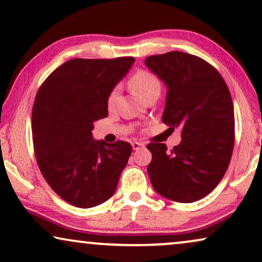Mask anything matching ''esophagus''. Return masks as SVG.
I'll return each instance as SVG.
<instances>
[{
  "label": "esophagus",
  "instance_id": "obj_1",
  "mask_svg": "<svg viewBox=\"0 0 262 262\" xmlns=\"http://www.w3.org/2000/svg\"><path fill=\"white\" fill-rule=\"evenodd\" d=\"M142 146H144V144L141 142H132V148H134V150H138L139 148H142Z\"/></svg>",
  "mask_w": 262,
  "mask_h": 262
}]
</instances>
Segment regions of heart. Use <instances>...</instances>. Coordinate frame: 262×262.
<instances>
[{
	"instance_id": "heart-1",
	"label": "heart",
	"mask_w": 262,
	"mask_h": 262,
	"mask_svg": "<svg viewBox=\"0 0 262 262\" xmlns=\"http://www.w3.org/2000/svg\"><path fill=\"white\" fill-rule=\"evenodd\" d=\"M128 85L142 99H145V96H148L150 93L156 91V89H161L160 80L156 77V75L146 70L136 71L128 80ZM118 95H119V88L114 87L107 96L108 108H112L116 105Z\"/></svg>"
}]
</instances>
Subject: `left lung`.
<instances>
[{
  "label": "left lung",
  "instance_id": "1",
  "mask_svg": "<svg viewBox=\"0 0 262 262\" xmlns=\"http://www.w3.org/2000/svg\"><path fill=\"white\" fill-rule=\"evenodd\" d=\"M145 66L168 92L162 121L181 131L169 152L163 143H149L148 174L155 191L178 203L204 198L223 179L235 143L230 92L214 67L198 56L171 51L154 55Z\"/></svg>",
  "mask_w": 262,
  "mask_h": 262
}]
</instances>
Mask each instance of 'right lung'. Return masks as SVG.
Wrapping results in <instances>:
<instances>
[{"mask_svg":"<svg viewBox=\"0 0 262 262\" xmlns=\"http://www.w3.org/2000/svg\"><path fill=\"white\" fill-rule=\"evenodd\" d=\"M134 57L68 60L42 82L32 110L35 159L63 200L88 209L114 194L131 155L130 143L94 141V121L108 116L107 96Z\"/></svg>","mask_w":262,"mask_h":262,"instance_id":"1","label":"right lung"}]
</instances>
